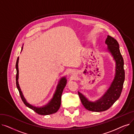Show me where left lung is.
<instances>
[{"mask_svg": "<svg viewBox=\"0 0 134 134\" xmlns=\"http://www.w3.org/2000/svg\"><path fill=\"white\" fill-rule=\"evenodd\" d=\"M105 43L108 46L116 62V76L110 87L101 98L96 102H90L81 93L78 92L81 102L87 110L94 112H101L109 109L118 99L122 93L125 79L124 60L121 54L118 42L114 38L108 36Z\"/></svg>", "mask_w": 134, "mask_h": 134, "instance_id": "8db88e82", "label": "left lung"}]
</instances>
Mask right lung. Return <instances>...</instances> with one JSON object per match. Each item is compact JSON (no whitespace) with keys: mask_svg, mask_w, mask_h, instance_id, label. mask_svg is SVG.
<instances>
[{"mask_svg":"<svg viewBox=\"0 0 134 134\" xmlns=\"http://www.w3.org/2000/svg\"><path fill=\"white\" fill-rule=\"evenodd\" d=\"M23 49V47L22 48V51ZM18 60H19V57H18L16 61V68L17 71L16 73V86L18 90L21 99H22V101L24 103V104L28 108L32 109L34 110L35 112H36L37 114L41 115H51L57 112L58 110L59 109L60 105H61V95L63 92V90L64 89L65 87L66 86L67 80L66 79V78H63L61 79V80L59 82V83L58 84V86L57 87V89L56 90L54 96V97L52 100L50 102L48 105H46L45 107L42 108H36L32 106L31 105L27 103L24 98L22 91H20L19 84H18Z\"/></svg>","mask_w":134,"mask_h":134,"instance_id":"add662e5","label":"right lung"}]
</instances>
